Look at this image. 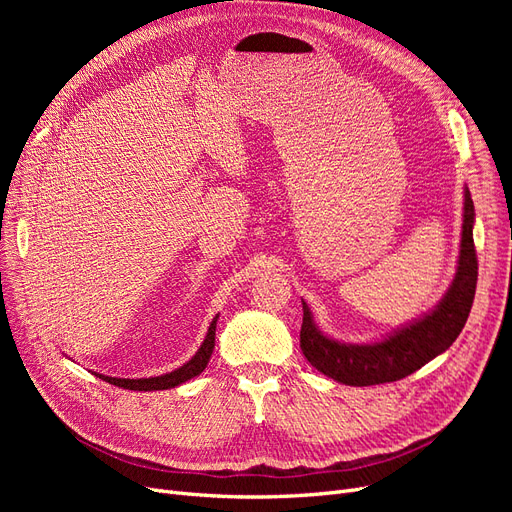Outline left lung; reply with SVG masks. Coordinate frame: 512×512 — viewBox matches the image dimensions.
I'll use <instances>...</instances> for the list:
<instances>
[{
    "mask_svg": "<svg viewBox=\"0 0 512 512\" xmlns=\"http://www.w3.org/2000/svg\"><path fill=\"white\" fill-rule=\"evenodd\" d=\"M474 203L470 190L463 192V230L455 280L433 312L410 322L376 344H342L322 335L303 301L301 350L305 359L324 376L348 386L395 382L414 374L446 348H451L466 324L478 280L474 250Z\"/></svg>",
    "mask_w": 512,
    "mask_h": 512,
    "instance_id": "obj_1",
    "label": "left lung"
}]
</instances>
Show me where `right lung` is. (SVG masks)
I'll return each mask as SVG.
<instances>
[{"label": "right lung", "instance_id": "add662e5", "mask_svg": "<svg viewBox=\"0 0 512 512\" xmlns=\"http://www.w3.org/2000/svg\"><path fill=\"white\" fill-rule=\"evenodd\" d=\"M218 318L220 316H215L211 320L205 342H203V346L198 348V352L192 356L188 363L181 365L175 371H170V374L156 376V378H136V380H130V378H111V376H102V374H98V378H102L108 384L121 386V389H130V391H164V389H175V386L188 382L190 378L198 376L200 371L207 367V363L211 359L213 346H215V324H218Z\"/></svg>", "mask_w": 512, "mask_h": 512}]
</instances>
